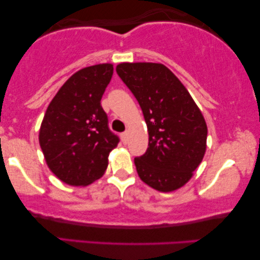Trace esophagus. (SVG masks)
<instances>
[{
    "label": "esophagus",
    "instance_id": "1",
    "mask_svg": "<svg viewBox=\"0 0 260 260\" xmlns=\"http://www.w3.org/2000/svg\"><path fill=\"white\" fill-rule=\"evenodd\" d=\"M127 136H129V133H127V131H124V133L122 134V138H123V141L125 142V143L127 141Z\"/></svg>",
    "mask_w": 260,
    "mask_h": 260
}]
</instances>
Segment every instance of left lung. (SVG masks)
Here are the masks:
<instances>
[{"label":"left lung","instance_id":"left-lung-1","mask_svg":"<svg viewBox=\"0 0 260 260\" xmlns=\"http://www.w3.org/2000/svg\"><path fill=\"white\" fill-rule=\"evenodd\" d=\"M140 104L147 123V152L135 158L140 179L168 193L193 176L207 148V124L189 92L158 62H122L116 67Z\"/></svg>","mask_w":260,"mask_h":260}]
</instances>
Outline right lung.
<instances>
[{
	"label": "right lung",
	"mask_w": 260,
	"mask_h": 260,
	"mask_svg": "<svg viewBox=\"0 0 260 260\" xmlns=\"http://www.w3.org/2000/svg\"><path fill=\"white\" fill-rule=\"evenodd\" d=\"M112 74V63L84 67L66 80L46 110L39 143L51 172L70 186L101 179L119 142L101 105Z\"/></svg>",
	"instance_id": "add662e5"
}]
</instances>
